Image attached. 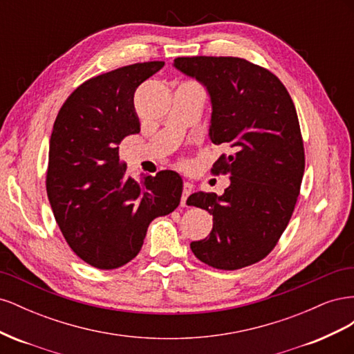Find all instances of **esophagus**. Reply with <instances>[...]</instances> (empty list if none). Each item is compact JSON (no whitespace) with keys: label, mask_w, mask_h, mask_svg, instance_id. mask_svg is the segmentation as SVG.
<instances>
[{"label":"esophagus","mask_w":354,"mask_h":354,"mask_svg":"<svg viewBox=\"0 0 354 354\" xmlns=\"http://www.w3.org/2000/svg\"><path fill=\"white\" fill-rule=\"evenodd\" d=\"M192 190H194V185L190 183V181H185L183 183V195H181V205L186 207V201L189 198V195L192 194Z\"/></svg>","instance_id":"esophagus-1"}]
</instances>
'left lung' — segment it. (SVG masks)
I'll return each mask as SVG.
<instances>
[{
	"label": "left lung",
	"mask_w": 354,
	"mask_h": 354,
	"mask_svg": "<svg viewBox=\"0 0 354 354\" xmlns=\"http://www.w3.org/2000/svg\"><path fill=\"white\" fill-rule=\"evenodd\" d=\"M173 66L207 88L209 138L230 147L212 168L230 176L224 194L187 198L212 214L209 236L190 250L214 269H242L274 248L299 195L306 160L295 106L276 75L245 59L177 57Z\"/></svg>",
	"instance_id": "8db88e82"
}]
</instances>
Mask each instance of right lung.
Returning a JSON list of instances; mask_svg holds the SVG:
<instances>
[{
  "mask_svg": "<svg viewBox=\"0 0 354 354\" xmlns=\"http://www.w3.org/2000/svg\"><path fill=\"white\" fill-rule=\"evenodd\" d=\"M164 62L134 63L81 84L53 125L47 196L72 251L102 270L118 269L140 252L149 224L173 212L183 180L176 171L142 183L120 162V143L140 133L134 109L138 85Z\"/></svg>",
  "mask_w": 354,
  "mask_h": 354,
  "instance_id": "obj_1",
  "label": "right lung"
}]
</instances>
